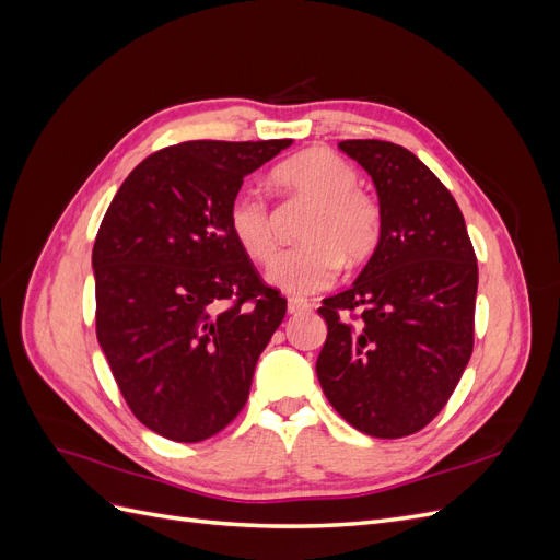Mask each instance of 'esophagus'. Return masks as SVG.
I'll return each instance as SVG.
<instances>
[{"instance_id":"esophagus-1","label":"esophagus","mask_w":560,"mask_h":560,"mask_svg":"<svg viewBox=\"0 0 560 560\" xmlns=\"http://www.w3.org/2000/svg\"><path fill=\"white\" fill-rule=\"evenodd\" d=\"M287 311H290L292 315H296V313H306V311H311V301H308V299L292 296L290 301H287Z\"/></svg>"}]
</instances>
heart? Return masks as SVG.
<instances>
[{
  "mask_svg": "<svg viewBox=\"0 0 560 560\" xmlns=\"http://www.w3.org/2000/svg\"><path fill=\"white\" fill-rule=\"evenodd\" d=\"M358 171L329 149H306L282 161L270 182L290 198L311 202L299 231L303 245L282 252L268 280L284 292L308 294L327 287L341 261L360 266L376 252L383 210L374 194L358 186ZM229 229L249 259L268 264L276 254V231L268 200L243 186L229 202Z\"/></svg>",
  "mask_w": 560,
  "mask_h": 560,
  "instance_id": "obj_1",
  "label": "heart"
}]
</instances>
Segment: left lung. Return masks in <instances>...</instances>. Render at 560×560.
Here are the masks:
<instances>
[{"mask_svg": "<svg viewBox=\"0 0 560 560\" xmlns=\"http://www.w3.org/2000/svg\"><path fill=\"white\" fill-rule=\"evenodd\" d=\"M338 149L374 179L383 233L350 290L322 299L327 341L315 371L354 430L409 436L444 409L471 358L477 254L455 198L409 149Z\"/></svg>", "mask_w": 560, "mask_h": 560, "instance_id": "obj_1", "label": "left lung"}]
</instances>
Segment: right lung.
<instances>
[{
    "instance_id": "right-lung-1",
    "label": "right lung",
    "mask_w": 560,
    "mask_h": 560,
    "mask_svg": "<svg viewBox=\"0 0 560 560\" xmlns=\"http://www.w3.org/2000/svg\"><path fill=\"white\" fill-rule=\"evenodd\" d=\"M292 140H194L126 177L93 245L95 331L132 416L182 444L243 411L287 299L229 229L243 179Z\"/></svg>"
}]
</instances>
